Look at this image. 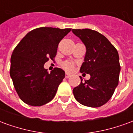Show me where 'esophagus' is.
I'll return each mask as SVG.
<instances>
[{"mask_svg": "<svg viewBox=\"0 0 133 133\" xmlns=\"http://www.w3.org/2000/svg\"><path fill=\"white\" fill-rule=\"evenodd\" d=\"M70 76V75L69 73H68V72H66L65 73V78H68Z\"/></svg>", "mask_w": 133, "mask_h": 133, "instance_id": "1", "label": "esophagus"}]
</instances>
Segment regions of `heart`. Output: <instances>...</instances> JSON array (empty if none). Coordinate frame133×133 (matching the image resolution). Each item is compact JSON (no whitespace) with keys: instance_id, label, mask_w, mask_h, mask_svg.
Here are the masks:
<instances>
[{"instance_id":"heart-1","label":"heart","mask_w":133,"mask_h":133,"mask_svg":"<svg viewBox=\"0 0 133 133\" xmlns=\"http://www.w3.org/2000/svg\"><path fill=\"white\" fill-rule=\"evenodd\" d=\"M73 66H74V63L72 61H66V62L63 63V67L68 70H70L73 68Z\"/></svg>"}]
</instances>
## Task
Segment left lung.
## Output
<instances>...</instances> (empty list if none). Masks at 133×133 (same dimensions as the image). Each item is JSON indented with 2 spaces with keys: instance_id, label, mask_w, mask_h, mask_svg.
<instances>
[{
  "instance_id": "left-lung-1",
  "label": "left lung",
  "mask_w": 133,
  "mask_h": 133,
  "mask_svg": "<svg viewBox=\"0 0 133 133\" xmlns=\"http://www.w3.org/2000/svg\"><path fill=\"white\" fill-rule=\"evenodd\" d=\"M86 47L80 72L90 75L89 80L73 88V95L83 105L98 108L113 95L118 85L120 65L117 50L107 38L90 29H72Z\"/></svg>"
}]
</instances>
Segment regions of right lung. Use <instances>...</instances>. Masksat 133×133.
Here are the masks:
<instances>
[{"instance_id":"obj_1","label":"right lung","mask_w":133,"mask_h":133,"mask_svg":"<svg viewBox=\"0 0 133 133\" xmlns=\"http://www.w3.org/2000/svg\"><path fill=\"white\" fill-rule=\"evenodd\" d=\"M71 28L41 27L27 33L10 58V75L21 100L32 106H41L55 97L65 78V71L55 68L50 73L44 64L55 58L60 41Z\"/></svg>"}]
</instances>
